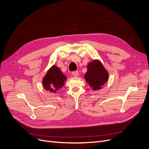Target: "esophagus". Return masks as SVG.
Masks as SVG:
<instances>
[{
    "mask_svg": "<svg viewBox=\"0 0 149 149\" xmlns=\"http://www.w3.org/2000/svg\"><path fill=\"white\" fill-rule=\"evenodd\" d=\"M72 75H74V76L77 77V76H79V71H74V72H72Z\"/></svg>",
    "mask_w": 149,
    "mask_h": 149,
    "instance_id": "esophagus-1",
    "label": "esophagus"
}]
</instances>
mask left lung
Wrapping results in <instances>:
<instances>
[{
    "label": "left lung",
    "instance_id": "left-lung-1",
    "mask_svg": "<svg viewBox=\"0 0 149 149\" xmlns=\"http://www.w3.org/2000/svg\"><path fill=\"white\" fill-rule=\"evenodd\" d=\"M88 70L84 74V79L93 91L102 88L109 79V74L103 64L95 60L88 64Z\"/></svg>",
    "mask_w": 149,
    "mask_h": 149
}]
</instances>
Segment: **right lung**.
I'll list each match as a JSON object with an SVG mask.
<instances>
[{
	"instance_id": "right-lung-1",
	"label": "right lung",
	"mask_w": 149,
	"mask_h": 149,
	"mask_svg": "<svg viewBox=\"0 0 149 149\" xmlns=\"http://www.w3.org/2000/svg\"><path fill=\"white\" fill-rule=\"evenodd\" d=\"M66 77L58 67L53 65L43 77L42 83L44 88L51 92L56 93L64 85Z\"/></svg>"
}]
</instances>
